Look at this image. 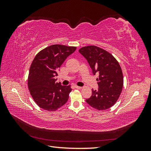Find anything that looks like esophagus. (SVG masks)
<instances>
[{
    "label": "esophagus",
    "mask_w": 151,
    "mask_h": 151,
    "mask_svg": "<svg viewBox=\"0 0 151 151\" xmlns=\"http://www.w3.org/2000/svg\"><path fill=\"white\" fill-rule=\"evenodd\" d=\"M74 87H75V88H76V89H81L82 88V87L78 86H74Z\"/></svg>",
    "instance_id": "esophagus-1"
}]
</instances>
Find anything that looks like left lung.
Instances as JSON below:
<instances>
[{
  "mask_svg": "<svg viewBox=\"0 0 151 151\" xmlns=\"http://www.w3.org/2000/svg\"><path fill=\"white\" fill-rule=\"evenodd\" d=\"M88 62L93 74L99 75L96 79L99 89H92L87 103L96 109L103 111L113 106L119 98L123 85V77L119 63L111 53L94 45L79 50Z\"/></svg>",
  "mask_w": 151,
  "mask_h": 151,
  "instance_id": "left-lung-1",
  "label": "left lung"
}]
</instances>
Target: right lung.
Listing matches in <instances>:
<instances>
[{"label": "right lung", "instance_id": "right-lung-1", "mask_svg": "<svg viewBox=\"0 0 151 151\" xmlns=\"http://www.w3.org/2000/svg\"><path fill=\"white\" fill-rule=\"evenodd\" d=\"M76 47L53 45L36 55L31 65L28 89L35 103L45 110L54 111L68 101L70 85L62 86L55 77L65 59L75 52Z\"/></svg>", "mask_w": 151, "mask_h": 151}]
</instances>
